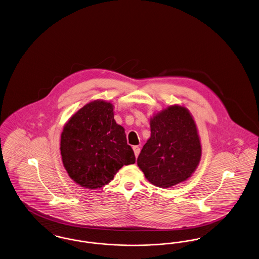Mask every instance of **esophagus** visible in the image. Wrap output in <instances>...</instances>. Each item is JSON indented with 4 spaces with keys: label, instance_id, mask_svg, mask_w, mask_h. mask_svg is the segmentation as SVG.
<instances>
[{
    "label": "esophagus",
    "instance_id": "esophagus-1",
    "mask_svg": "<svg viewBox=\"0 0 259 259\" xmlns=\"http://www.w3.org/2000/svg\"><path fill=\"white\" fill-rule=\"evenodd\" d=\"M133 150H134V153H135L136 157H138V156H139V154H140L141 149H140V148H139L138 146H134V147H133Z\"/></svg>",
    "mask_w": 259,
    "mask_h": 259
}]
</instances>
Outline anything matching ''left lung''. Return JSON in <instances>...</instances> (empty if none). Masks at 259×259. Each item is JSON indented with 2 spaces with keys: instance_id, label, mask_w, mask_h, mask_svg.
<instances>
[{
  "instance_id": "left-lung-1",
  "label": "left lung",
  "mask_w": 259,
  "mask_h": 259,
  "mask_svg": "<svg viewBox=\"0 0 259 259\" xmlns=\"http://www.w3.org/2000/svg\"><path fill=\"white\" fill-rule=\"evenodd\" d=\"M151 135L137 159L148 182L168 188L186 181L197 168L202 148L189 111L174 105L150 118Z\"/></svg>"
}]
</instances>
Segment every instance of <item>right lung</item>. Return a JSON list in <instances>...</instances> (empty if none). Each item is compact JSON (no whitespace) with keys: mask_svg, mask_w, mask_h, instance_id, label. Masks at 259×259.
Returning a JSON list of instances; mask_svg holds the SVG:
<instances>
[{"mask_svg":"<svg viewBox=\"0 0 259 259\" xmlns=\"http://www.w3.org/2000/svg\"><path fill=\"white\" fill-rule=\"evenodd\" d=\"M113 116L112 104L95 100L76 111L64 126L63 165L82 187L97 189L108 185L122 166L135 163L124 128Z\"/></svg>","mask_w":259,"mask_h":259,"instance_id":"obj_1","label":"right lung"}]
</instances>
